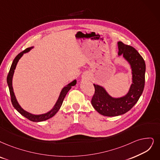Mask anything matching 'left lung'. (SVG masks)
Returning <instances> with one entry per match:
<instances>
[{"label": "left lung", "instance_id": "1", "mask_svg": "<svg viewBox=\"0 0 160 160\" xmlns=\"http://www.w3.org/2000/svg\"><path fill=\"white\" fill-rule=\"evenodd\" d=\"M118 55H123L132 68V83L129 92L119 98L111 97L105 89L94 84V93L91 103L94 109L101 115L113 117L129 111L138 102L142 94L145 84L146 64L142 57L131 46L118 42Z\"/></svg>", "mask_w": 160, "mask_h": 160}]
</instances>
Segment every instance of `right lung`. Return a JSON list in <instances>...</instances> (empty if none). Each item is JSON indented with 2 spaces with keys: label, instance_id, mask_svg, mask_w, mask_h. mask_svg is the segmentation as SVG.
Returning <instances> with one entry per match:
<instances>
[{
  "label": "right lung",
  "instance_id": "obj_1",
  "mask_svg": "<svg viewBox=\"0 0 160 160\" xmlns=\"http://www.w3.org/2000/svg\"><path fill=\"white\" fill-rule=\"evenodd\" d=\"M33 47H29V48L25 49L23 51H22V52H21L20 54H18L16 56L13 62H12V66L10 67V71H9L8 76H7V83H8V85L9 87L12 104L14 107L15 109L21 115H22L23 116L29 120H30L31 121H34V122H39V121H45L47 119L51 118L52 117H53L57 112H58V111L60 110V108L62 104V102L63 101V99H64L68 92L70 90V89H71L72 86H74L76 85L77 81H76V80H74L72 82H70L69 84H68L66 87H63V88L61 91V93L60 94V97L58 99V101H57L54 107L52 108V110H50L49 112H48L47 113H44V114H42V115H33V114L29 113L27 112H25V110H23L20 107V106L18 104V102L16 100V98L15 97V95H14V93L13 91V87H12V77H13L14 69L16 68V66L17 65V63H18V60L20 59V58L24 53L29 52V51Z\"/></svg>",
  "mask_w": 160,
  "mask_h": 160
}]
</instances>
